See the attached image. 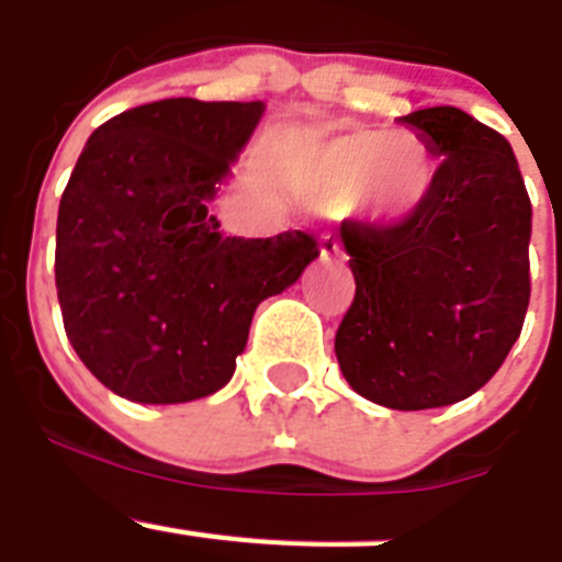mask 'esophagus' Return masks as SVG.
<instances>
[{"instance_id":"34e87169","label":"esophagus","mask_w":562,"mask_h":562,"mask_svg":"<svg viewBox=\"0 0 562 562\" xmlns=\"http://www.w3.org/2000/svg\"><path fill=\"white\" fill-rule=\"evenodd\" d=\"M318 251H322V260H333V257H341L344 249L338 244L336 235H322L318 237Z\"/></svg>"}]
</instances>
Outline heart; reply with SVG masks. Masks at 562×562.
I'll return each instance as SVG.
<instances>
[{"label":"heart","mask_w":562,"mask_h":562,"mask_svg":"<svg viewBox=\"0 0 562 562\" xmlns=\"http://www.w3.org/2000/svg\"><path fill=\"white\" fill-rule=\"evenodd\" d=\"M296 184L316 206L347 210L363 201L389 224H403L428 204L437 168L417 136L356 131L322 145Z\"/></svg>","instance_id":"b5f03b06"}]
</instances>
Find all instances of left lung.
<instances>
[{
	"mask_svg": "<svg viewBox=\"0 0 562 562\" xmlns=\"http://www.w3.org/2000/svg\"><path fill=\"white\" fill-rule=\"evenodd\" d=\"M401 120L439 159L437 184L403 224L341 221L356 300L336 358L361 397L419 412L479 392L518 341L532 204L498 131L453 105Z\"/></svg>",
	"mask_w": 562,
	"mask_h": 562,
	"instance_id": "obj_1",
	"label": "left lung"
}]
</instances>
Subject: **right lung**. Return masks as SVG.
Returning a JSON list of instances; mask_svg holds the SVG:
<instances>
[{
    "label": "right lung",
    "mask_w": 562,
    "mask_h": 562,
    "mask_svg": "<svg viewBox=\"0 0 562 562\" xmlns=\"http://www.w3.org/2000/svg\"><path fill=\"white\" fill-rule=\"evenodd\" d=\"M266 105L170 98L100 125L60 195L55 288L86 369L134 403H187L235 375L262 300L300 280L307 232L226 237L210 201Z\"/></svg>",
    "instance_id": "right-lung-1"
}]
</instances>
